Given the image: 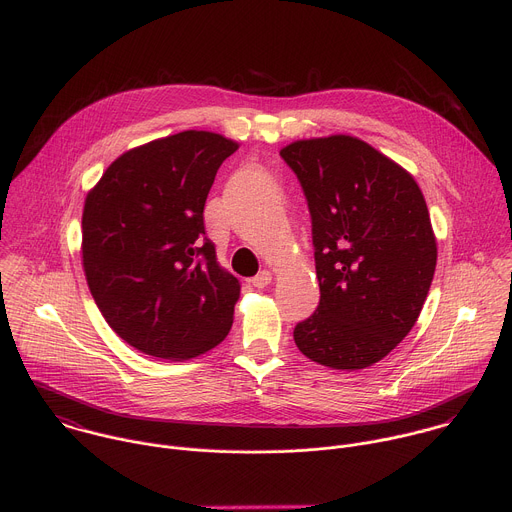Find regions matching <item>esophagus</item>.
<instances>
[{
  "label": "esophagus",
  "mask_w": 512,
  "mask_h": 512,
  "mask_svg": "<svg viewBox=\"0 0 512 512\" xmlns=\"http://www.w3.org/2000/svg\"><path fill=\"white\" fill-rule=\"evenodd\" d=\"M251 283H253L257 289L267 287V285L271 283V271H261L259 275H255V277L251 279Z\"/></svg>",
  "instance_id": "esophagus-1"
}]
</instances>
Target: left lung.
<instances>
[{
    "instance_id": "left-lung-1",
    "label": "left lung",
    "mask_w": 512,
    "mask_h": 512,
    "mask_svg": "<svg viewBox=\"0 0 512 512\" xmlns=\"http://www.w3.org/2000/svg\"><path fill=\"white\" fill-rule=\"evenodd\" d=\"M312 216L320 304L294 328L324 367L367 369L415 326L437 247L413 176L352 135L300 139L279 152Z\"/></svg>"
}]
</instances>
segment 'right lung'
Listing matches in <instances>:
<instances>
[{"label":"right lung","mask_w":512,"mask_h":512,"mask_svg":"<svg viewBox=\"0 0 512 512\" xmlns=\"http://www.w3.org/2000/svg\"><path fill=\"white\" fill-rule=\"evenodd\" d=\"M239 143L182 131L119 156L87 194L83 267L107 324L133 348L188 360L221 344L241 285L204 237V202Z\"/></svg>","instance_id":"right-lung-1"}]
</instances>
